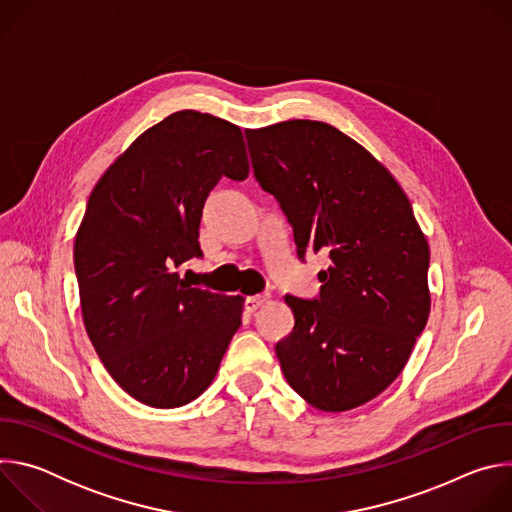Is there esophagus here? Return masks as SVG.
Returning <instances> with one entry per match:
<instances>
[{"instance_id":"obj_1","label":"esophagus","mask_w":512,"mask_h":512,"mask_svg":"<svg viewBox=\"0 0 512 512\" xmlns=\"http://www.w3.org/2000/svg\"><path fill=\"white\" fill-rule=\"evenodd\" d=\"M265 302H267V296H251V298L245 300V310L251 312V314H255Z\"/></svg>"}]
</instances>
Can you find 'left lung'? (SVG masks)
Instances as JSON below:
<instances>
[{"label": "left lung", "instance_id": "8db88e82", "mask_svg": "<svg viewBox=\"0 0 512 512\" xmlns=\"http://www.w3.org/2000/svg\"><path fill=\"white\" fill-rule=\"evenodd\" d=\"M245 135L298 257H330L316 300L285 296L296 324L275 344L281 371L320 411L360 407L401 375L427 324V239L391 172L336 127L291 119Z\"/></svg>", "mask_w": 512, "mask_h": 512}]
</instances>
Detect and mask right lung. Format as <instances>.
Instances as JSON below:
<instances>
[{"instance_id":"1","label":"right lung","mask_w":512,"mask_h":512,"mask_svg":"<svg viewBox=\"0 0 512 512\" xmlns=\"http://www.w3.org/2000/svg\"><path fill=\"white\" fill-rule=\"evenodd\" d=\"M223 176H249L241 129L186 109L143 131L89 196L75 239L83 322L107 373L143 405L202 395L241 326V296L176 271L202 255V208Z\"/></svg>"}]
</instances>
